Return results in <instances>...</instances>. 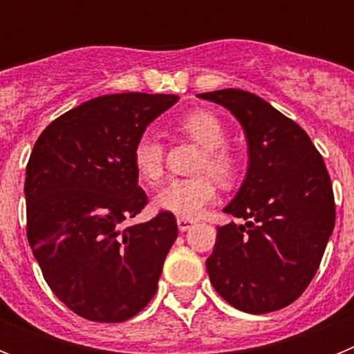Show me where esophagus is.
I'll use <instances>...</instances> for the list:
<instances>
[{
	"instance_id": "1",
	"label": "esophagus",
	"mask_w": 354,
	"mask_h": 354,
	"mask_svg": "<svg viewBox=\"0 0 354 354\" xmlns=\"http://www.w3.org/2000/svg\"><path fill=\"white\" fill-rule=\"evenodd\" d=\"M177 225H179L180 232H186V230H189L195 225V221L189 220V218H177Z\"/></svg>"
}]
</instances>
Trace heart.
Here are the masks:
<instances>
[{
  "label": "heart",
  "mask_w": 354,
  "mask_h": 354,
  "mask_svg": "<svg viewBox=\"0 0 354 354\" xmlns=\"http://www.w3.org/2000/svg\"><path fill=\"white\" fill-rule=\"evenodd\" d=\"M180 133L204 149L196 171L198 177L174 179L156 193L154 204L159 211L171 212L179 218H198L205 205L216 198V180L223 186L236 183L239 175V159L227 149L228 133L218 115L196 109L183 117L177 124ZM133 162L138 175L147 183H156L165 168V147L152 133L142 134L133 147ZM211 173V176H207Z\"/></svg>",
  "instance_id": "obj_1"
}]
</instances>
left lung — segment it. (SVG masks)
Returning a JSON list of instances; mask_svg holds the SVG:
<instances>
[{
  "label": "left lung",
  "mask_w": 354,
  "mask_h": 354,
  "mask_svg": "<svg viewBox=\"0 0 354 354\" xmlns=\"http://www.w3.org/2000/svg\"><path fill=\"white\" fill-rule=\"evenodd\" d=\"M198 97L227 108L248 142L245 183L223 209L246 223L218 227L205 261L211 283L243 312L280 310L312 282L335 227L326 165L308 134L255 93L225 88Z\"/></svg>",
  "instance_id": "obj_1"
}]
</instances>
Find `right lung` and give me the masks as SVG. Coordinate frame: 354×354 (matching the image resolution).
I'll use <instances>...</instances> for the list:
<instances>
[{"label":"right lung","instance_id":"add662e5","mask_svg":"<svg viewBox=\"0 0 354 354\" xmlns=\"http://www.w3.org/2000/svg\"><path fill=\"white\" fill-rule=\"evenodd\" d=\"M177 101L168 93L95 97L53 120L31 150L24 180L31 252L56 298L88 321H127L158 290L179 232L175 216L122 223L149 202L134 143Z\"/></svg>","mask_w":354,"mask_h":354}]
</instances>
